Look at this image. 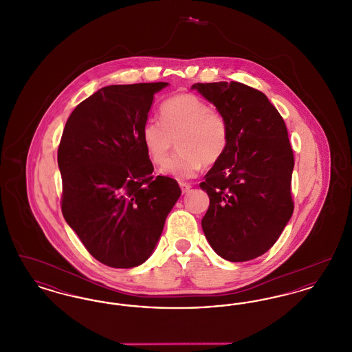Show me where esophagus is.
Here are the masks:
<instances>
[{"instance_id": "obj_1", "label": "esophagus", "mask_w": 352, "mask_h": 352, "mask_svg": "<svg viewBox=\"0 0 352 352\" xmlns=\"http://www.w3.org/2000/svg\"><path fill=\"white\" fill-rule=\"evenodd\" d=\"M179 186L182 188V192H187L190 188H191V184H187V182H179Z\"/></svg>"}]
</instances>
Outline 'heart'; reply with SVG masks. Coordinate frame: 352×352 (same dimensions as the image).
<instances>
[{
  "label": "heart",
  "mask_w": 352,
  "mask_h": 352,
  "mask_svg": "<svg viewBox=\"0 0 352 352\" xmlns=\"http://www.w3.org/2000/svg\"><path fill=\"white\" fill-rule=\"evenodd\" d=\"M161 118L145 120L141 141L153 164L161 166L179 141L180 153L162 168V174L175 179L194 178L201 168L212 166L228 148L230 132L226 118L199 96L184 92L170 98L161 108Z\"/></svg>",
  "instance_id": "heart-1"
}]
</instances>
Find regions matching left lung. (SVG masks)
Here are the masks:
<instances>
[{
  "label": "left lung",
  "instance_id": "1",
  "mask_svg": "<svg viewBox=\"0 0 352 352\" xmlns=\"http://www.w3.org/2000/svg\"><path fill=\"white\" fill-rule=\"evenodd\" d=\"M226 118L223 158L204 175L210 206L201 228L224 260L241 263L269 251L292 218L294 155L284 118L268 98L237 82L195 83Z\"/></svg>",
  "mask_w": 352,
  "mask_h": 352
}]
</instances>
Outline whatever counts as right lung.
Here are the masks:
<instances>
[{
	"mask_svg": "<svg viewBox=\"0 0 352 352\" xmlns=\"http://www.w3.org/2000/svg\"><path fill=\"white\" fill-rule=\"evenodd\" d=\"M168 83L108 85L69 115L58 149L62 212L84 247L112 268L145 263L181 197L179 184L154 178L141 128L154 94Z\"/></svg>",
	"mask_w": 352,
	"mask_h": 352,
	"instance_id": "add662e5",
	"label": "right lung"
}]
</instances>
